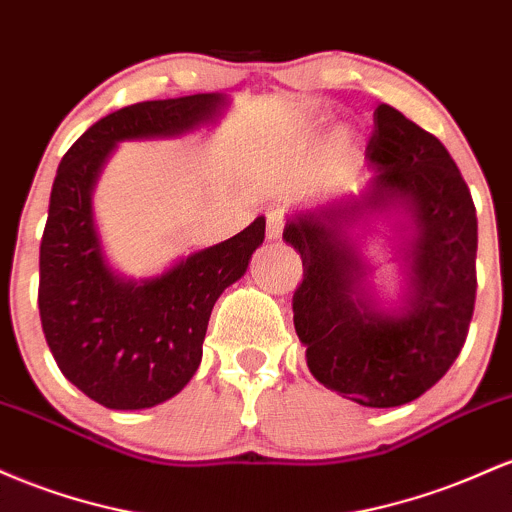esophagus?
Returning <instances> with one entry per match:
<instances>
[{"label": "esophagus", "mask_w": 512, "mask_h": 512, "mask_svg": "<svg viewBox=\"0 0 512 512\" xmlns=\"http://www.w3.org/2000/svg\"><path fill=\"white\" fill-rule=\"evenodd\" d=\"M266 237L271 239V241H278L280 237H283V229H285V217H283V212H278V210H271L266 215Z\"/></svg>", "instance_id": "obj_1"}]
</instances>
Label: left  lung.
<instances>
[{
    "label": "left lung",
    "mask_w": 512,
    "mask_h": 512,
    "mask_svg": "<svg viewBox=\"0 0 512 512\" xmlns=\"http://www.w3.org/2000/svg\"><path fill=\"white\" fill-rule=\"evenodd\" d=\"M375 179L363 198L300 212L283 239L302 256L292 295L295 331L317 380L370 409L409 404L450 370L476 300V208L455 159L396 108H375L367 142ZM412 217L407 292L399 310L376 307L349 227L367 214Z\"/></svg>",
    "instance_id": "left-lung-1"
}]
</instances>
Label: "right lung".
<instances>
[{"label": "right lung", "mask_w": 512, "mask_h": 512, "mask_svg": "<svg viewBox=\"0 0 512 512\" xmlns=\"http://www.w3.org/2000/svg\"><path fill=\"white\" fill-rule=\"evenodd\" d=\"M225 106L222 94L125 106L91 125L57 166L40 239V324L62 375L106 409H149L191 382L212 307L246 273L266 220L256 217L157 278L128 280L103 256L91 191L118 142L183 135Z\"/></svg>", "instance_id": "add662e5"}]
</instances>
